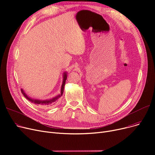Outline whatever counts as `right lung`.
I'll return each instance as SVG.
<instances>
[{
    "instance_id": "right-lung-1",
    "label": "right lung",
    "mask_w": 155,
    "mask_h": 155,
    "mask_svg": "<svg viewBox=\"0 0 155 155\" xmlns=\"http://www.w3.org/2000/svg\"><path fill=\"white\" fill-rule=\"evenodd\" d=\"M67 78V72H64L63 74V82H62V85L61 87V92L60 94L57 95L56 96L53 97L51 99H46V100H39V99H35L31 98L30 97H29L26 93L24 92V91L23 90L22 88H21V92L23 94V95L26 97V98L31 101V102L34 103L35 104L39 105V106H41L43 107H50L53 105H55L57 102L58 101L59 99L60 98V97L62 96L63 91H64V85H65V82H66V80Z\"/></svg>"
}]
</instances>
